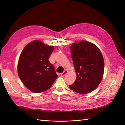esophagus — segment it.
<instances>
[{"mask_svg":"<svg viewBox=\"0 0 125 125\" xmlns=\"http://www.w3.org/2000/svg\"><path fill=\"white\" fill-rule=\"evenodd\" d=\"M67 73H68V71H67V70H65V71H64V72L62 73L61 74V75L62 76V77H64V76H65L66 75H67Z\"/></svg>","mask_w":125,"mask_h":125,"instance_id":"obj_1","label":"esophagus"}]
</instances>
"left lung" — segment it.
<instances>
[{"instance_id":"1","label":"left lung","mask_w":125,"mask_h":125,"mask_svg":"<svg viewBox=\"0 0 125 125\" xmlns=\"http://www.w3.org/2000/svg\"><path fill=\"white\" fill-rule=\"evenodd\" d=\"M70 49L77 77L70 88L78 94H89L97 88L103 78L104 61L102 52L95 44L86 41H76Z\"/></svg>"}]
</instances>
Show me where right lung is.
Instances as JSON below:
<instances>
[{"instance_id": "1", "label": "right lung", "mask_w": 125, "mask_h": 125, "mask_svg": "<svg viewBox=\"0 0 125 125\" xmlns=\"http://www.w3.org/2000/svg\"><path fill=\"white\" fill-rule=\"evenodd\" d=\"M54 48L39 40L31 42L23 48L18 65V75L24 85L35 93L52 87L58 77L49 57Z\"/></svg>"}]
</instances>
